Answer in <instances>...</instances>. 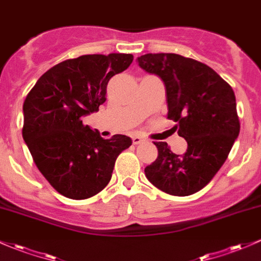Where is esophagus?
<instances>
[{
	"instance_id": "34e87169",
	"label": "esophagus",
	"mask_w": 261,
	"mask_h": 261,
	"mask_svg": "<svg viewBox=\"0 0 261 261\" xmlns=\"http://www.w3.org/2000/svg\"><path fill=\"white\" fill-rule=\"evenodd\" d=\"M132 141H133V144H141V143L144 142V139L139 136H133L132 137Z\"/></svg>"
}]
</instances>
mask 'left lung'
<instances>
[{
  "label": "left lung",
  "instance_id": "obj_1",
  "mask_svg": "<svg viewBox=\"0 0 261 261\" xmlns=\"http://www.w3.org/2000/svg\"><path fill=\"white\" fill-rule=\"evenodd\" d=\"M137 62L163 81L168 118L188 143L186 153L175 154L165 142H154L158 158L145 176L168 194H194L217 174L239 136L234 91L206 64L175 53H147Z\"/></svg>",
  "mask_w": 261,
  "mask_h": 261
}]
</instances>
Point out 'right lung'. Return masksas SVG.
I'll list each match as a JSON object with an SVG mask.
<instances>
[{
  "label": "right lung",
  "mask_w": 261,
  "mask_h": 261,
  "mask_svg": "<svg viewBox=\"0 0 261 261\" xmlns=\"http://www.w3.org/2000/svg\"><path fill=\"white\" fill-rule=\"evenodd\" d=\"M132 61L125 53L63 61L27 94L22 137L40 172L64 197L78 200L98 194L111 180L117 156L132 145L129 137L105 139L82 123V117L99 111L109 80Z\"/></svg>",
  "instance_id": "1"
}]
</instances>
